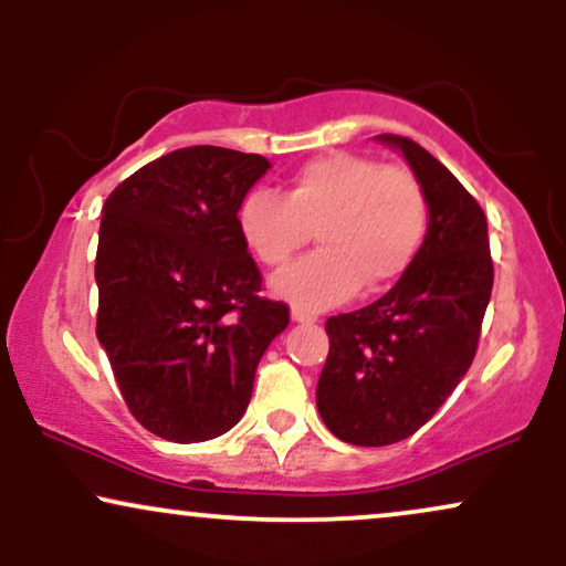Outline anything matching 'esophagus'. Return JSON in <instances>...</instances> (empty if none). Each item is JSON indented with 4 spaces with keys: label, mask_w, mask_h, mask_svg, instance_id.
<instances>
[{
    "label": "esophagus",
    "mask_w": 566,
    "mask_h": 566,
    "mask_svg": "<svg viewBox=\"0 0 566 566\" xmlns=\"http://www.w3.org/2000/svg\"><path fill=\"white\" fill-rule=\"evenodd\" d=\"M292 321H297V324H316L318 316L311 311H303V307H292Z\"/></svg>",
    "instance_id": "obj_1"
}]
</instances>
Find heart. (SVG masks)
I'll list each match as a JSON object with an SVG mask.
<instances>
[{
	"mask_svg": "<svg viewBox=\"0 0 566 566\" xmlns=\"http://www.w3.org/2000/svg\"><path fill=\"white\" fill-rule=\"evenodd\" d=\"M321 250L282 271L274 295L321 311L378 292L412 266L428 232V196L405 164L328 151L292 171L287 192L253 188L238 206V230L263 266L282 269L311 242Z\"/></svg>",
	"mask_w": 566,
	"mask_h": 566,
	"instance_id": "heart-1",
	"label": "heart"
}]
</instances>
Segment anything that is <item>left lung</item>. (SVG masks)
Segmentation results:
<instances>
[{
    "mask_svg": "<svg viewBox=\"0 0 566 566\" xmlns=\"http://www.w3.org/2000/svg\"><path fill=\"white\" fill-rule=\"evenodd\" d=\"M405 154L428 196V232L399 282L360 311L326 321L316 405L336 439L386 447L418 431L473 363L493 287L481 203L423 146L378 135Z\"/></svg>",
    "mask_w": 566,
    "mask_h": 566,
    "instance_id": "left-lung-1",
    "label": "left lung"
}]
</instances>
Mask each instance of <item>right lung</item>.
Segmentation results:
<instances>
[{"label":"right lung","instance_id":"right-lung-1","mask_svg":"<svg viewBox=\"0 0 566 566\" xmlns=\"http://www.w3.org/2000/svg\"><path fill=\"white\" fill-rule=\"evenodd\" d=\"M271 169L219 146L171 151L109 192L96 250V336L133 418L177 443L227 433L290 307L261 297L238 206Z\"/></svg>","mask_w":566,"mask_h":566}]
</instances>
